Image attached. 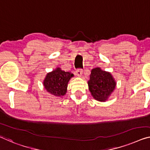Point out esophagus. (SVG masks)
I'll use <instances>...</instances> for the list:
<instances>
[{
    "label": "esophagus",
    "mask_w": 150,
    "mask_h": 150,
    "mask_svg": "<svg viewBox=\"0 0 150 150\" xmlns=\"http://www.w3.org/2000/svg\"><path fill=\"white\" fill-rule=\"evenodd\" d=\"M76 75L78 76H81L83 74V70L82 69H78L76 71Z\"/></svg>",
    "instance_id": "obj_1"
}]
</instances>
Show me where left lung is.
I'll return each mask as SVG.
<instances>
[{
    "mask_svg": "<svg viewBox=\"0 0 150 150\" xmlns=\"http://www.w3.org/2000/svg\"><path fill=\"white\" fill-rule=\"evenodd\" d=\"M88 84L93 97L99 101H105L113 91L116 82L110 73L96 68L91 71Z\"/></svg>",
    "mask_w": 150,
    "mask_h": 150,
    "instance_id": "8db88e82",
    "label": "left lung"
}]
</instances>
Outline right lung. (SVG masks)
<instances>
[{"mask_svg": "<svg viewBox=\"0 0 150 150\" xmlns=\"http://www.w3.org/2000/svg\"><path fill=\"white\" fill-rule=\"evenodd\" d=\"M72 74L57 68L47 74L43 85L47 92L56 96H64L67 91L68 81L73 76Z\"/></svg>", "mask_w": 150, "mask_h": 150, "instance_id": "obj_1", "label": "right lung"}]
</instances>
